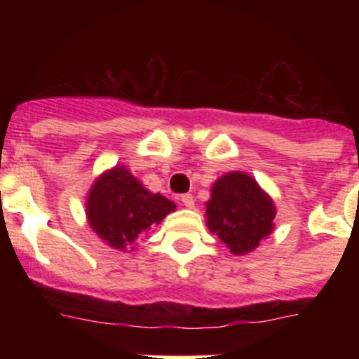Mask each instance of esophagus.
<instances>
[{
  "label": "esophagus",
  "instance_id": "34e87169",
  "mask_svg": "<svg viewBox=\"0 0 359 359\" xmlns=\"http://www.w3.org/2000/svg\"><path fill=\"white\" fill-rule=\"evenodd\" d=\"M180 201L184 203V206H186V208H193L194 206L193 194H182V196H180Z\"/></svg>",
  "mask_w": 359,
  "mask_h": 359
}]
</instances>
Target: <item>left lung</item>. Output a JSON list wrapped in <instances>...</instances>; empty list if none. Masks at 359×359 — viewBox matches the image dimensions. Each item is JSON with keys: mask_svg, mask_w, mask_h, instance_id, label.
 Wrapping results in <instances>:
<instances>
[{"mask_svg": "<svg viewBox=\"0 0 359 359\" xmlns=\"http://www.w3.org/2000/svg\"><path fill=\"white\" fill-rule=\"evenodd\" d=\"M274 215L273 200L243 172L220 177L206 201V226L234 255H245L259 247L273 233Z\"/></svg>", "mask_w": 359, "mask_h": 359, "instance_id": "8db88e82", "label": "left lung"}]
</instances>
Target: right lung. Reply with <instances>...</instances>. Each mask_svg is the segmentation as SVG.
<instances>
[{"instance_id":"1","label":"right lung","mask_w":359,"mask_h":359,"mask_svg":"<svg viewBox=\"0 0 359 359\" xmlns=\"http://www.w3.org/2000/svg\"><path fill=\"white\" fill-rule=\"evenodd\" d=\"M175 203L151 193L125 166H114L93 182L86 196V219L100 240L121 252L158 226Z\"/></svg>"}]
</instances>
